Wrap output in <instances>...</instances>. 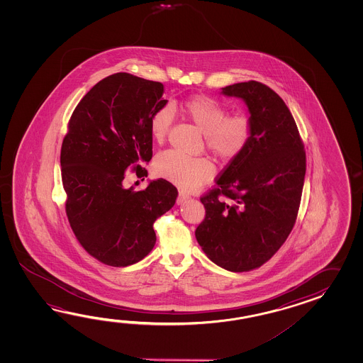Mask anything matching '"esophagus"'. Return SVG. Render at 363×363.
<instances>
[{
  "instance_id": "34e87169",
  "label": "esophagus",
  "mask_w": 363,
  "mask_h": 363,
  "mask_svg": "<svg viewBox=\"0 0 363 363\" xmlns=\"http://www.w3.org/2000/svg\"><path fill=\"white\" fill-rule=\"evenodd\" d=\"M188 199H189V194H186L185 192H179L178 205H182Z\"/></svg>"
}]
</instances>
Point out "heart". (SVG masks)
<instances>
[{
    "label": "heart",
    "mask_w": 363,
    "mask_h": 363,
    "mask_svg": "<svg viewBox=\"0 0 363 363\" xmlns=\"http://www.w3.org/2000/svg\"><path fill=\"white\" fill-rule=\"evenodd\" d=\"M188 119L205 135L208 149L222 160H232L247 147L252 138V124L245 116L225 118V110L206 96H193L180 106ZM172 122L170 108L155 111L150 119L152 138L161 143ZM155 172L161 178L174 182L182 188H192L206 182L213 175V167L202 158H189L174 150L155 157Z\"/></svg>",
    "instance_id": "b5f03b06"
}]
</instances>
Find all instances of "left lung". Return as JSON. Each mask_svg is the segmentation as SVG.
<instances>
[{
    "mask_svg": "<svg viewBox=\"0 0 363 363\" xmlns=\"http://www.w3.org/2000/svg\"><path fill=\"white\" fill-rule=\"evenodd\" d=\"M220 94L244 101L252 138L201 199L206 216L196 239L208 259L242 272L269 261L292 231L306 157L294 116L267 85L236 83Z\"/></svg>",
    "mask_w": 363,
    "mask_h": 363,
    "instance_id": "1",
    "label": "left lung"
}]
</instances>
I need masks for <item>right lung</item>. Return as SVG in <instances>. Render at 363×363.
<instances>
[{
	"instance_id": "1",
	"label": "right lung",
	"mask_w": 363,
	"mask_h": 363,
	"mask_svg": "<svg viewBox=\"0 0 363 363\" xmlns=\"http://www.w3.org/2000/svg\"><path fill=\"white\" fill-rule=\"evenodd\" d=\"M162 83L127 72L102 79L77 104L62 143V183L69 225L85 250L105 264L139 262L155 247V219L169 211L178 189L164 179L144 191L125 188L127 171L153 155L150 119L166 106Z\"/></svg>"
}]
</instances>
